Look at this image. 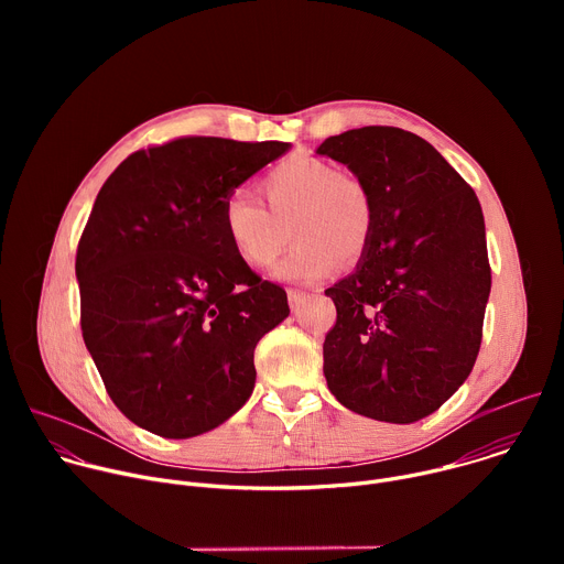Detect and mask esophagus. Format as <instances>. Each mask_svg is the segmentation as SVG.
Returning a JSON list of instances; mask_svg holds the SVG:
<instances>
[{
  "instance_id": "1",
  "label": "esophagus",
  "mask_w": 564,
  "mask_h": 564,
  "mask_svg": "<svg viewBox=\"0 0 564 564\" xmlns=\"http://www.w3.org/2000/svg\"><path fill=\"white\" fill-rule=\"evenodd\" d=\"M288 299H290L292 312H299L305 305V301L310 299V294L303 292V290H288Z\"/></svg>"
}]
</instances>
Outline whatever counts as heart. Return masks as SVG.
Wrapping results in <instances>:
<instances>
[{"mask_svg": "<svg viewBox=\"0 0 564 564\" xmlns=\"http://www.w3.org/2000/svg\"><path fill=\"white\" fill-rule=\"evenodd\" d=\"M261 194L270 212L248 194H234L223 205L225 236L250 268L274 265L288 246L290 227L296 246L276 268L283 281H318L337 263L350 268L368 252L375 205L355 174L321 158H294L261 181Z\"/></svg>", "mask_w": 564, "mask_h": 564, "instance_id": "heart-1", "label": "heart"}]
</instances>
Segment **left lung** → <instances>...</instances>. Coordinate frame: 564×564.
<instances>
[{
  "label": "left lung",
  "instance_id": "obj_1",
  "mask_svg": "<svg viewBox=\"0 0 564 564\" xmlns=\"http://www.w3.org/2000/svg\"><path fill=\"white\" fill-rule=\"evenodd\" d=\"M375 205L357 270L326 290L337 324L324 375L348 411L390 424L435 413L466 381L491 292L485 216L466 181L424 138L397 127L330 135Z\"/></svg>",
  "mask_w": 564,
  "mask_h": 564
}]
</instances>
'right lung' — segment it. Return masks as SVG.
<instances>
[{"label":"right lung","mask_w":564,"mask_h":564,"mask_svg":"<svg viewBox=\"0 0 564 564\" xmlns=\"http://www.w3.org/2000/svg\"><path fill=\"white\" fill-rule=\"evenodd\" d=\"M288 149L176 138L131 153L102 185L75 257L79 326L135 426L187 440L250 399L254 348L290 307L231 250L223 205Z\"/></svg>","instance_id":"add662e5"}]
</instances>
